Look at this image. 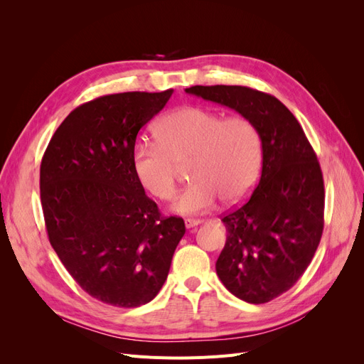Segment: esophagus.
I'll return each mask as SVG.
<instances>
[{"label":"esophagus","mask_w":364,"mask_h":364,"mask_svg":"<svg viewBox=\"0 0 364 364\" xmlns=\"http://www.w3.org/2000/svg\"><path fill=\"white\" fill-rule=\"evenodd\" d=\"M200 223H203V220H199V218H186V220H185V226L188 228V229L199 226Z\"/></svg>","instance_id":"1"}]
</instances>
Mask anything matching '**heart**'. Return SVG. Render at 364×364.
Listing matches in <instances>:
<instances>
[{
  "mask_svg": "<svg viewBox=\"0 0 364 364\" xmlns=\"http://www.w3.org/2000/svg\"><path fill=\"white\" fill-rule=\"evenodd\" d=\"M158 144L139 142L132 164L139 183L161 200L176 193L179 165L190 162V183L176 197L178 214H199L243 200L257 183L262 146L257 126L245 117L225 118L205 107L186 106L155 124Z\"/></svg>",
  "mask_w": 364,
  "mask_h": 364,
  "instance_id": "1",
  "label": "heart"
}]
</instances>
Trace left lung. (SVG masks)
Listing matches in <instances>:
<instances>
[{"label":"left lung","mask_w":364,"mask_h":364,"mask_svg":"<svg viewBox=\"0 0 364 364\" xmlns=\"http://www.w3.org/2000/svg\"><path fill=\"white\" fill-rule=\"evenodd\" d=\"M185 92L234 109L261 135L258 186L243 206L222 218L228 235L215 270L238 299L266 304L293 287L321 243V165L301 124L273 95L226 85L191 86Z\"/></svg>","instance_id":"1"}]
</instances>
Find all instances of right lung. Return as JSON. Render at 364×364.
Instances as JSON below:
<instances>
[{"mask_svg": "<svg viewBox=\"0 0 364 364\" xmlns=\"http://www.w3.org/2000/svg\"><path fill=\"white\" fill-rule=\"evenodd\" d=\"M173 90L123 92L85 103L54 132L41 164V202L50 243L74 281L105 304L150 302L168 277L185 234L162 217L132 164L141 127Z\"/></svg>", "mask_w": 364, "mask_h": 364, "instance_id": "add662e5", "label": "right lung"}]
</instances>
